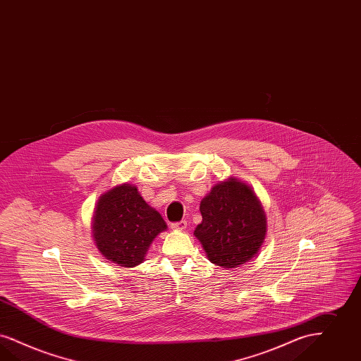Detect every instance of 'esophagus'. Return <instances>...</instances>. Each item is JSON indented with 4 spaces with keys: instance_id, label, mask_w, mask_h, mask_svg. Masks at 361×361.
I'll list each match as a JSON object with an SVG mask.
<instances>
[{
    "instance_id": "34e87169",
    "label": "esophagus",
    "mask_w": 361,
    "mask_h": 361,
    "mask_svg": "<svg viewBox=\"0 0 361 361\" xmlns=\"http://www.w3.org/2000/svg\"><path fill=\"white\" fill-rule=\"evenodd\" d=\"M173 230H177V231H184L185 228H187V221L185 220H181V221H177V223H172V226H171Z\"/></svg>"
}]
</instances>
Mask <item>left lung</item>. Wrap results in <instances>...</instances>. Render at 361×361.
Returning <instances> with one entry per match:
<instances>
[{
	"label": "left lung",
	"instance_id": "obj_1",
	"mask_svg": "<svg viewBox=\"0 0 361 361\" xmlns=\"http://www.w3.org/2000/svg\"><path fill=\"white\" fill-rule=\"evenodd\" d=\"M202 221L193 235L207 258L232 270L255 258L267 233L264 209L254 189L228 177L219 181L200 202Z\"/></svg>",
	"mask_w": 361,
	"mask_h": 361
}]
</instances>
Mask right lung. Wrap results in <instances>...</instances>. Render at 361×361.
<instances>
[{
    "label": "right lung",
    "mask_w": 361,
    "mask_h": 361,
    "mask_svg": "<svg viewBox=\"0 0 361 361\" xmlns=\"http://www.w3.org/2000/svg\"><path fill=\"white\" fill-rule=\"evenodd\" d=\"M91 230L104 259L121 267H135L144 263L149 247L168 226L135 185L123 183L99 196Z\"/></svg>",
    "instance_id": "1"
}]
</instances>
